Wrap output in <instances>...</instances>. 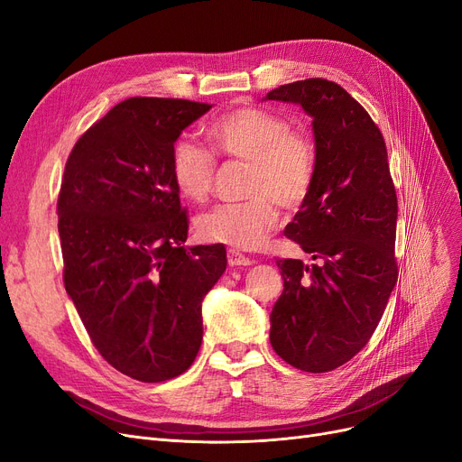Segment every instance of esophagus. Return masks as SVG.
<instances>
[{
  "label": "esophagus",
  "mask_w": 462,
  "mask_h": 462,
  "mask_svg": "<svg viewBox=\"0 0 462 462\" xmlns=\"http://www.w3.org/2000/svg\"><path fill=\"white\" fill-rule=\"evenodd\" d=\"M228 264H230V266H251L253 261H251L249 257H245V254L230 249V251H228Z\"/></svg>",
  "instance_id": "obj_1"
}]
</instances>
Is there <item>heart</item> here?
Segmentation results:
<instances>
[{
    "instance_id": "b5f03b06",
    "label": "heart",
    "mask_w": 462,
    "mask_h": 462,
    "mask_svg": "<svg viewBox=\"0 0 462 462\" xmlns=\"http://www.w3.org/2000/svg\"><path fill=\"white\" fill-rule=\"evenodd\" d=\"M220 156L247 162L242 203L217 205L196 218V234L208 244L249 251L263 245L278 222L277 199L297 208L314 179V148L302 134L289 131L280 116L261 108H236L222 114L205 129ZM171 173L179 192L194 203L208 198L215 160L190 139H180L171 152Z\"/></svg>"
}]
</instances>
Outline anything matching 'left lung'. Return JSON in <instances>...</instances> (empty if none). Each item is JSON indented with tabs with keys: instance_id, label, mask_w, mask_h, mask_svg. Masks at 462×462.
Listing matches in <instances>:
<instances>
[{
	"instance_id": "1",
	"label": "left lung",
	"mask_w": 462,
	"mask_h": 462,
	"mask_svg": "<svg viewBox=\"0 0 462 462\" xmlns=\"http://www.w3.org/2000/svg\"><path fill=\"white\" fill-rule=\"evenodd\" d=\"M264 100L299 105L312 117L314 179L285 236L318 261H276L283 291L270 314V343L300 371L326 373L360 352L398 282V198L386 144L360 102L312 78Z\"/></svg>"
}]
</instances>
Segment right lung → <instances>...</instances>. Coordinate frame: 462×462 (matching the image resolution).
Here are the masks:
<instances>
[{
	"instance_id": "obj_1",
	"label": "right lung",
	"mask_w": 462,
	"mask_h": 462,
	"mask_svg": "<svg viewBox=\"0 0 462 462\" xmlns=\"http://www.w3.org/2000/svg\"><path fill=\"white\" fill-rule=\"evenodd\" d=\"M213 105L134 97L81 134L57 203L64 287L95 348L141 383L179 377L201 346V302L225 245H184L171 173L180 133Z\"/></svg>"
}]
</instances>
